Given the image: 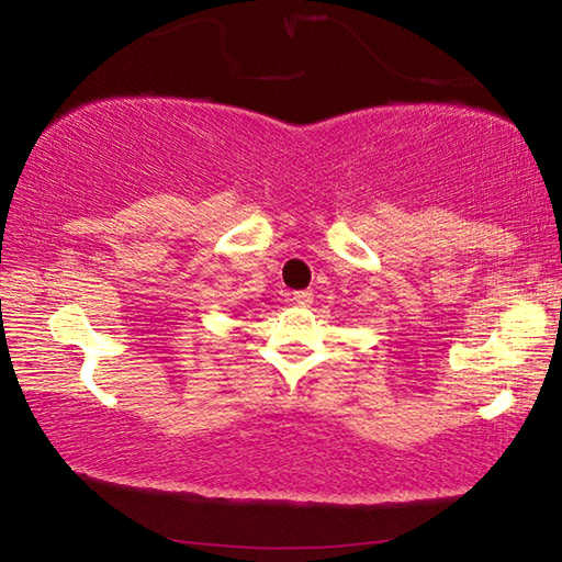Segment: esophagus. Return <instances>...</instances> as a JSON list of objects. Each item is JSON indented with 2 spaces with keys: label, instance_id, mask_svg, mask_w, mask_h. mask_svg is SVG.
<instances>
[{
  "label": "esophagus",
  "instance_id": "1",
  "mask_svg": "<svg viewBox=\"0 0 562 562\" xmlns=\"http://www.w3.org/2000/svg\"><path fill=\"white\" fill-rule=\"evenodd\" d=\"M294 304H300V307H310L312 300H315V294H312V290H297L292 294Z\"/></svg>",
  "mask_w": 562,
  "mask_h": 562
}]
</instances>
